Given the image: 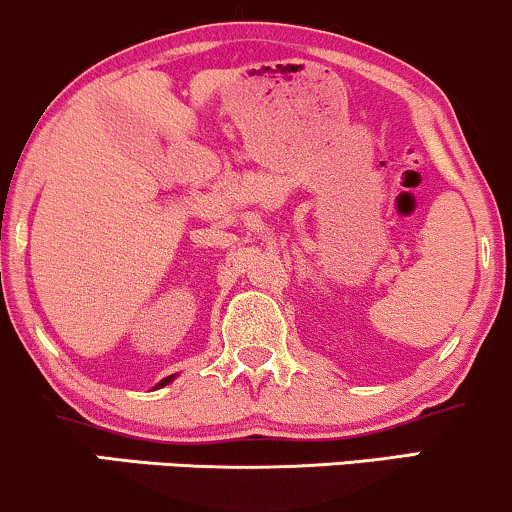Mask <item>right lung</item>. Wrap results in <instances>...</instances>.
<instances>
[{"label":"right lung","mask_w":512,"mask_h":512,"mask_svg":"<svg viewBox=\"0 0 512 512\" xmlns=\"http://www.w3.org/2000/svg\"><path fill=\"white\" fill-rule=\"evenodd\" d=\"M170 381H172V376H167L165 381H160V386H165V383H170Z\"/></svg>","instance_id":"obj_1"}]
</instances>
